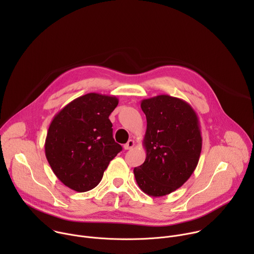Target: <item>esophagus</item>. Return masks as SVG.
Wrapping results in <instances>:
<instances>
[{"mask_svg": "<svg viewBox=\"0 0 254 254\" xmlns=\"http://www.w3.org/2000/svg\"><path fill=\"white\" fill-rule=\"evenodd\" d=\"M134 144L135 143H134L133 139H128L127 142L124 146V148H125V150H130V149H132L134 147Z\"/></svg>", "mask_w": 254, "mask_h": 254, "instance_id": "34e87169", "label": "esophagus"}]
</instances>
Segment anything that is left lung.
Instances as JSON below:
<instances>
[{
  "label": "left lung",
  "mask_w": 254,
  "mask_h": 254,
  "mask_svg": "<svg viewBox=\"0 0 254 254\" xmlns=\"http://www.w3.org/2000/svg\"><path fill=\"white\" fill-rule=\"evenodd\" d=\"M147 118L143 147L147 157L133 169L142 192L166 196L182 186L195 171L202 136L197 114L183 99L167 94L141 100Z\"/></svg>",
  "instance_id": "left-lung-1"
}]
</instances>
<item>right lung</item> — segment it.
Returning a JSON list of instances; mask_svg holds the SVG:
<instances>
[{"label": "right lung", "mask_w": 254, "mask_h": 254, "mask_svg": "<svg viewBox=\"0 0 254 254\" xmlns=\"http://www.w3.org/2000/svg\"><path fill=\"white\" fill-rule=\"evenodd\" d=\"M119 99L87 93L69 102L52 120L45 155L56 177L68 188L96 187L110 162L123 150L113 136L110 115Z\"/></svg>", "instance_id": "right-lung-1"}]
</instances>
